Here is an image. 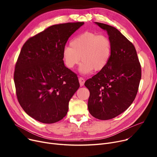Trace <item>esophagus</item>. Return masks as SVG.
<instances>
[{
    "mask_svg": "<svg viewBox=\"0 0 157 157\" xmlns=\"http://www.w3.org/2000/svg\"><path fill=\"white\" fill-rule=\"evenodd\" d=\"M85 79L82 78V77H79V84H80V86H82L84 85V83H85Z\"/></svg>",
    "mask_w": 157,
    "mask_h": 157,
    "instance_id": "esophagus-1",
    "label": "esophagus"
}]
</instances>
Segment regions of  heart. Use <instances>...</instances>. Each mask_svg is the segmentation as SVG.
<instances>
[{
	"label": "heart",
	"instance_id": "heart-1",
	"mask_svg": "<svg viewBox=\"0 0 157 157\" xmlns=\"http://www.w3.org/2000/svg\"><path fill=\"white\" fill-rule=\"evenodd\" d=\"M112 53L110 39L105 36L86 31L74 37L70 46H65L62 51L65 66L72 69L80 60L79 71L83 74L103 70L108 64Z\"/></svg>",
	"mask_w": 157,
	"mask_h": 157
}]
</instances>
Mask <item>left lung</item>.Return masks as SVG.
<instances>
[{"label":"left lung","mask_w":157,"mask_h":157,"mask_svg":"<svg viewBox=\"0 0 157 157\" xmlns=\"http://www.w3.org/2000/svg\"><path fill=\"white\" fill-rule=\"evenodd\" d=\"M108 32L112 53L106 67L85 83L89 90L88 108L94 117L110 120L124 112L136 97L141 78L136 48L116 28L95 22Z\"/></svg>","instance_id":"8db88e82"}]
</instances>
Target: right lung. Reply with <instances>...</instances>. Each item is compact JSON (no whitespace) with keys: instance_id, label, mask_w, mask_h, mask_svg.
Segmentation results:
<instances>
[{"instance_id":"add662e5","label":"right lung","mask_w":157,"mask_h":157,"mask_svg":"<svg viewBox=\"0 0 157 157\" xmlns=\"http://www.w3.org/2000/svg\"><path fill=\"white\" fill-rule=\"evenodd\" d=\"M84 22L54 25L29 38L15 65L14 81L23 109L36 120L53 123L67 114L79 87L76 74L65 66L62 51Z\"/></svg>"}]
</instances>
